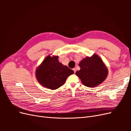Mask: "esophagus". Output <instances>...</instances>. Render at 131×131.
<instances>
[{"label":"esophagus","instance_id":"1","mask_svg":"<svg viewBox=\"0 0 131 131\" xmlns=\"http://www.w3.org/2000/svg\"><path fill=\"white\" fill-rule=\"evenodd\" d=\"M73 70H74V73H75V72H77V69H76V68H73Z\"/></svg>","mask_w":131,"mask_h":131}]
</instances>
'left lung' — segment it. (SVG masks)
<instances>
[{
  "mask_svg": "<svg viewBox=\"0 0 131 131\" xmlns=\"http://www.w3.org/2000/svg\"><path fill=\"white\" fill-rule=\"evenodd\" d=\"M79 66L80 70L75 74L82 84L89 88H94L101 84L108 76V69L102 59L96 54L84 58Z\"/></svg>",
  "mask_w": 131,
  "mask_h": 131,
  "instance_id": "1",
  "label": "left lung"
}]
</instances>
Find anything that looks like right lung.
<instances>
[{"instance_id": "add662e5", "label": "right lung", "mask_w": 131, "mask_h": 131, "mask_svg": "<svg viewBox=\"0 0 131 131\" xmlns=\"http://www.w3.org/2000/svg\"><path fill=\"white\" fill-rule=\"evenodd\" d=\"M74 71L58 61V56H47L35 71L38 82L45 88L56 90L64 84Z\"/></svg>"}]
</instances>
